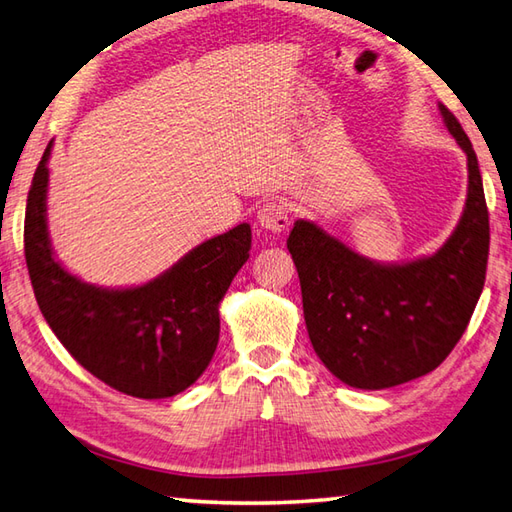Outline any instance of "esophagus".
<instances>
[{
	"instance_id": "34e87169",
	"label": "esophagus",
	"mask_w": 512,
	"mask_h": 512,
	"mask_svg": "<svg viewBox=\"0 0 512 512\" xmlns=\"http://www.w3.org/2000/svg\"><path fill=\"white\" fill-rule=\"evenodd\" d=\"M257 224L268 232L280 235L288 228V208L282 201H268L257 212Z\"/></svg>"
}]
</instances>
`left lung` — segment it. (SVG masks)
<instances>
[{
  "label": "left lung",
  "mask_w": 512,
  "mask_h": 512,
  "mask_svg": "<svg viewBox=\"0 0 512 512\" xmlns=\"http://www.w3.org/2000/svg\"><path fill=\"white\" fill-rule=\"evenodd\" d=\"M439 109L468 156V199L434 255L378 264L304 219L286 239L311 345L349 387L385 389L430 374L463 336L486 282L490 224L477 154L452 111Z\"/></svg>",
  "instance_id": "left-lung-1"
}]
</instances>
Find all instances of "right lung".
Wrapping results in <instances>:
<instances>
[{
  "label": "right lung",
  "mask_w": 512,
  "mask_h": 512,
  "mask_svg": "<svg viewBox=\"0 0 512 512\" xmlns=\"http://www.w3.org/2000/svg\"><path fill=\"white\" fill-rule=\"evenodd\" d=\"M51 145L33 174L24 219L26 266L44 320L89 374L118 392L136 398L183 392L215 356L219 302L246 264L250 226L203 241L143 286L82 282L53 257L46 228Z\"/></svg>",
  "instance_id": "obj_1"
}]
</instances>
